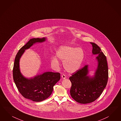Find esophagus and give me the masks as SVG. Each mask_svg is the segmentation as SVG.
Instances as JSON below:
<instances>
[{"mask_svg": "<svg viewBox=\"0 0 121 121\" xmlns=\"http://www.w3.org/2000/svg\"><path fill=\"white\" fill-rule=\"evenodd\" d=\"M61 77H62V79H65V78H66L65 75H64V74H62V75H61Z\"/></svg>", "mask_w": 121, "mask_h": 121, "instance_id": "obj_1", "label": "esophagus"}]
</instances>
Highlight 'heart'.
Here are the masks:
<instances>
[{"label": "heart", "instance_id": "heart-1", "mask_svg": "<svg viewBox=\"0 0 121 121\" xmlns=\"http://www.w3.org/2000/svg\"><path fill=\"white\" fill-rule=\"evenodd\" d=\"M56 57L63 61L64 69L69 73H74L79 70L82 66L85 57V52L81 48L64 46L60 47L56 52ZM51 63L53 66L58 67V60L53 57Z\"/></svg>", "mask_w": 121, "mask_h": 121}]
</instances>
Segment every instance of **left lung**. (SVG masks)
Returning a JSON list of instances; mask_svg holds the SVG:
<instances>
[{
  "label": "left lung",
  "mask_w": 121,
  "mask_h": 121,
  "mask_svg": "<svg viewBox=\"0 0 121 121\" xmlns=\"http://www.w3.org/2000/svg\"><path fill=\"white\" fill-rule=\"evenodd\" d=\"M90 43L93 47L92 54L98 55L96 57L98 65L94 75H89L90 70L87 65L69 78L72 83L71 96L81 104L89 103L97 99L105 88L108 79V68L105 55L96 43Z\"/></svg>",
  "instance_id": "left-lung-1"
}]
</instances>
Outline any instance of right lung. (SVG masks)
<instances>
[{
    "instance_id": "1",
    "label": "right lung",
    "mask_w": 121,
    "mask_h": 121,
    "mask_svg": "<svg viewBox=\"0 0 121 121\" xmlns=\"http://www.w3.org/2000/svg\"><path fill=\"white\" fill-rule=\"evenodd\" d=\"M47 38H32L22 47L16 56L13 69L14 82L20 93L24 98L32 101L39 102L48 98L52 92L53 86L60 80L59 73L46 72L37 74L33 78H27L21 73L20 59L25 52L36 43H43Z\"/></svg>"
}]
</instances>
